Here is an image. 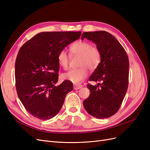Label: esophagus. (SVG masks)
<instances>
[{"label": "esophagus", "mask_w": 150, "mask_h": 150, "mask_svg": "<svg viewBox=\"0 0 150 150\" xmlns=\"http://www.w3.org/2000/svg\"><path fill=\"white\" fill-rule=\"evenodd\" d=\"M83 87V85H81V84H75L74 85V89H75V90H77V89H81V88Z\"/></svg>", "instance_id": "34e87169"}]
</instances>
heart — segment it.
<instances>
[{
    "label": "heart",
    "mask_w": 150,
    "mask_h": 150,
    "mask_svg": "<svg viewBox=\"0 0 150 150\" xmlns=\"http://www.w3.org/2000/svg\"><path fill=\"white\" fill-rule=\"evenodd\" d=\"M69 50L72 54L80 56L79 66L81 67L68 71L62 74V78L74 83H78L87 77L88 67L93 70L98 67L101 61V52L98 48L91 47L89 42L84 40L75 42L70 46ZM57 62L62 67L67 69L69 65V57L64 49L59 52Z\"/></svg>",
    "instance_id": "1"
}]
</instances>
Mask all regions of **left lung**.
Listing matches in <instances>:
<instances>
[{
  "label": "left lung",
  "instance_id": "1",
  "mask_svg": "<svg viewBox=\"0 0 150 150\" xmlns=\"http://www.w3.org/2000/svg\"><path fill=\"white\" fill-rule=\"evenodd\" d=\"M84 38L93 42L101 52V61L89 80L102 83L87 85L91 93L83 105L91 116L107 118L119 110L127 91L128 57L118 40L108 32H85L81 35V39Z\"/></svg>",
  "mask_w": 150,
  "mask_h": 150
}]
</instances>
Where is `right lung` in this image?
I'll use <instances>...</instances> for the list:
<instances>
[{"instance_id": "1", "label": "right lung", "mask_w": 150, "mask_h": 150, "mask_svg": "<svg viewBox=\"0 0 150 150\" xmlns=\"http://www.w3.org/2000/svg\"><path fill=\"white\" fill-rule=\"evenodd\" d=\"M81 34V31L43 32L21 47L15 64L16 90L25 110L36 118L55 116L66 94L73 89L68 80L56 85L59 69L57 55Z\"/></svg>"}]
</instances>
